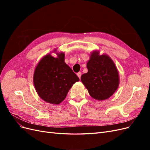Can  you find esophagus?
Returning <instances> with one entry per match:
<instances>
[{"mask_svg":"<svg viewBox=\"0 0 150 150\" xmlns=\"http://www.w3.org/2000/svg\"><path fill=\"white\" fill-rule=\"evenodd\" d=\"M77 76H78V78H81V72H78V73H77Z\"/></svg>","mask_w":150,"mask_h":150,"instance_id":"obj_1","label":"esophagus"}]
</instances>
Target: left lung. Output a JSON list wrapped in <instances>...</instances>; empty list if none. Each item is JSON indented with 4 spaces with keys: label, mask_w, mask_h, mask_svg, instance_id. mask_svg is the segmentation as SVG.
Returning a JSON list of instances; mask_svg holds the SVG:
<instances>
[{
    "label": "left lung",
    "mask_w": 150,
    "mask_h": 150,
    "mask_svg": "<svg viewBox=\"0 0 150 150\" xmlns=\"http://www.w3.org/2000/svg\"><path fill=\"white\" fill-rule=\"evenodd\" d=\"M88 72L81 80L90 96L96 100L111 97L118 88L119 74L114 62L108 55H99L98 51L91 53L87 63Z\"/></svg>",
    "instance_id": "1"
}]
</instances>
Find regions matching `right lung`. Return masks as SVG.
I'll return each mask as SVG.
<instances>
[{
  "label": "right lung",
  "instance_id": "right-lung-1",
  "mask_svg": "<svg viewBox=\"0 0 150 150\" xmlns=\"http://www.w3.org/2000/svg\"><path fill=\"white\" fill-rule=\"evenodd\" d=\"M56 54L57 57L49 54L41 59L35 67L33 78L39 97L44 101L54 104H60L72 85L79 81L65 63L64 53Z\"/></svg>",
  "mask_w": 150,
  "mask_h": 150
}]
</instances>
